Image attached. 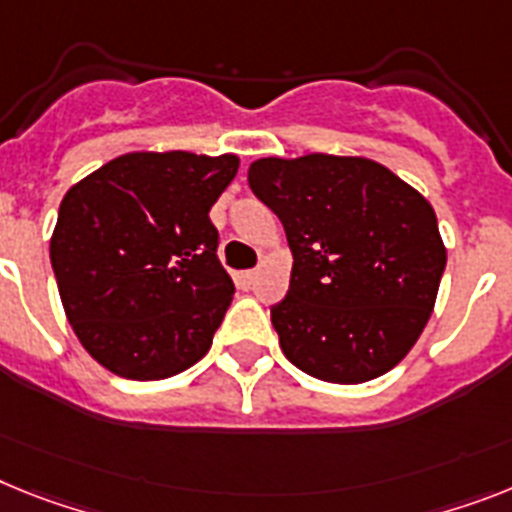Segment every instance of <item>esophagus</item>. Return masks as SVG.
<instances>
[{
    "label": "esophagus",
    "mask_w": 512,
    "mask_h": 512,
    "mask_svg": "<svg viewBox=\"0 0 512 512\" xmlns=\"http://www.w3.org/2000/svg\"><path fill=\"white\" fill-rule=\"evenodd\" d=\"M239 278H242V283H247V286H252V283L257 281V270H244V273H242V276H239Z\"/></svg>",
    "instance_id": "obj_1"
}]
</instances>
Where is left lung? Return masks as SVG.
Returning a JSON list of instances; mask_svg holds the SVG:
<instances>
[{
  "label": "left lung",
  "mask_w": 512,
  "mask_h": 512,
  "mask_svg": "<svg viewBox=\"0 0 512 512\" xmlns=\"http://www.w3.org/2000/svg\"><path fill=\"white\" fill-rule=\"evenodd\" d=\"M247 179L294 255L289 294L270 307L286 359L338 385L390 372L422 336L448 260L432 205L356 156L260 158Z\"/></svg>",
  "instance_id": "left-lung-1"
}]
</instances>
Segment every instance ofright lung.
Wrapping results in <instances>:
<instances>
[{
    "label": "right lung",
    "instance_id": "right-lung-1",
    "mask_svg": "<svg viewBox=\"0 0 512 512\" xmlns=\"http://www.w3.org/2000/svg\"><path fill=\"white\" fill-rule=\"evenodd\" d=\"M239 158L127 153L70 187L51 268L75 336L127 380L179 375L208 354L234 296L210 208Z\"/></svg>",
    "mask_w": 512,
    "mask_h": 512
}]
</instances>
